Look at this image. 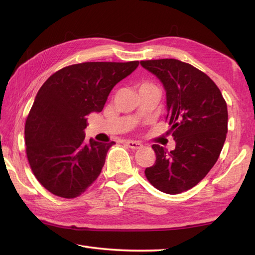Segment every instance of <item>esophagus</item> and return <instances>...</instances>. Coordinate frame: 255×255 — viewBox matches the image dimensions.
Masks as SVG:
<instances>
[{
    "instance_id": "1",
    "label": "esophagus",
    "mask_w": 255,
    "mask_h": 255,
    "mask_svg": "<svg viewBox=\"0 0 255 255\" xmlns=\"http://www.w3.org/2000/svg\"><path fill=\"white\" fill-rule=\"evenodd\" d=\"M126 144L128 145L129 148L130 149H133V150H137V149H140L142 147V144L138 142V141H132V140H127L126 141Z\"/></svg>"
}]
</instances>
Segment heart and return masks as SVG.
<instances>
[{"mask_svg":"<svg viewBox=\"0 0 255 255\" xmlns=\"http://www.w3.org/2000/svg\"><path fill=\"white\" fill-rule=\"evenodd\" d=\"M151 85H153V84L152 83H149V82H144V83L141 84V86H151Z\"/></svg>","mask_w":255,"mask_h":255,"instance_id":"obj_1","label":"heart"}]
</instances>
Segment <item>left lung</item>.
<instances>
[{
	"label": "left lung",
	"mask_w": 255,
	"mask_h": 255,
	"mask_svg": "<svg viewBox=\"0 0 255 255\" xmlns=\"http://www.w3.org/2000/svg\"><path fill=\"white\" fill-rule=\"evenodd\" d=\"M166 91L170 132L175 149L153 144L155 163L144 171L159 191L175 195L203 180L217 162L228 131L227 103L207 74L176 59L140 61Z\"/></svg>",
	"instance_id": "8db88e82"
}]
</instances>
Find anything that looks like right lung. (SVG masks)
<instances>
[{
    "label": "right lung",
    "instance_id": "1",
    "mask_svg": "<svg viewBox=\"0 0 255 255\" xmlns=\"http://www.w3.org/2000/svg\"><path fill=\"white\" fill-rule=\"evenodd\" d=\"M138 66L139 61L72 64L42 84L26 119L25 143L30 169L47 191L74 198L99 177L115 142L86 143V117L102 112L114 86Z\"/></svg>",
    "mask_w": 255,
    "mask_h": 255
}]
</instances>
